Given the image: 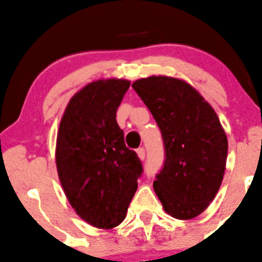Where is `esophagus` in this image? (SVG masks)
I'll list each match as a JSON object with an SVG mask.
<instances>
[{
	"mask_svg": "<svg viewBox=\"0 0 262 262\" xmlns=\"http://www.w3.org/2000/svg\"><path fill=\"white\" fill-rule=\"evenodd\" d=\"M137 154H138V157L140 159H144L145 158V149L144 148H138V149H137Z\"/></svg>",
	"mask_w": 262,
	"mask_h": 262,
	"instance_id": "esophagus-1",
	"label": "esophagus"
}]
</instances>
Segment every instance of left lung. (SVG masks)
I'll return each instance as SVG.
<instances>
[{
    "mask_svg": "<svg viewBox=\"0 0 262 262\" xmlns=\"http://www.w3.org/2000/svg\"><path fill=\"white\" fill-rule=\"evenodd\" d=\"M161 129L163 168L153 188L164 211L177 220L202 213L224 180L227 137L213 108L188 82L149 76L132 84Z\"/></svg>",
    "mask_w": 262,
    "mask_h": 262,
    "instance_id": "1",
    "label": "left lung"
}]
</instances>
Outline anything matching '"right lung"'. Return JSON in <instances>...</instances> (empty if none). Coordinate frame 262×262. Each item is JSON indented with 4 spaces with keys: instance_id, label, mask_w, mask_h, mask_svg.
<instances>
[{
    "instance_id": "1",
    "label": "right lung",
    "mask_w": 262,
    "mask_h": 262,
    "mask_svg": "<svg viewBox=\"0 0 262 262\" xmlns=\"http://www.w3.org/2000/svg\"><path fill=\"white\" fill-rule=\"evenodd\" d=\"M130 81L85 85L69 101L56 139V167L71 207L88 224L110 230L124 221L143 167L126 148L117 110Z\"/></svg>"
}]
</instances>
